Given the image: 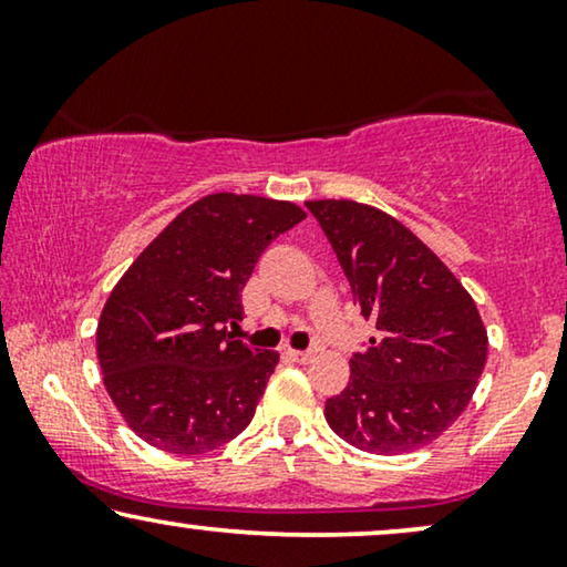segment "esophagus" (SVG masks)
<instances>
[{
  "mask_svg": "<svg viewBox=\"0 0 567 567\" xmlns=\"http://www.w3.org/2000/svg\"><path fill=\"white\" fill-rule=\"evenodd\" d=\"M291 359L299 363H309L315 359V351H291Z\"/></svg>",
  "mask_w": 567,
  "mask_h": 567,
  "instance_id": "obj_1",
  "label": "esophagus"
}]
</instances>
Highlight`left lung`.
Returning a JSON list of instances; mask_svg holds the SVG:
<instances>
[{
	"instance_id": "left-lung-1",
	"label": "left lung",
	"mask_w": 567,
	"mask_h": 567,
	"mask_svg": "<svg viewBox=\"0 0 567 567\" xmlns=\"http://www.w3.org/2000/svg\"><path fill=\"white\" fill-rule=\"evenodd\" d=\"M377 338L324 402L330 429L371 454L439 439L470 405L487 359L475 301L452 270L390 214L355 200H307Z\"/></svg>"
}]
</instances>
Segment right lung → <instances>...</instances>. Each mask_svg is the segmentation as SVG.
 Returning <instances> with one entry per match:
<instances>
[{"label": "right lung", "instance_id": "obj_1", "mask_svg": "<svg viewBox=\"0 0 567 567\" xmlns=\"http://www.w3.org/2000/svg\"><path fill=\"white\" fill-rule=\"evenodd\" d=\"M307 219L297 204L214 193L177 214L115 284L97 322L105 390L128 429L204 454L250 425L278 353L227 332L262 250Z\"/></svg>", "mask_w": 567, "mask_h": 567}]
</instances>
